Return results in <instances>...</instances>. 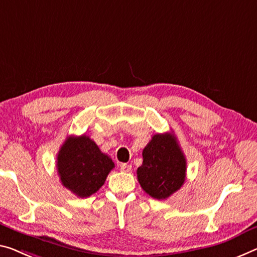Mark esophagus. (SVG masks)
Instances as JSON below:
<instances>
[{"label":"esophagus","mask_w":257,"mask_h":257,"mask_svg":"<svg viewBox=\"0 0 257 257\" xmlns=\"http://www.w3.org/2000/svg\"><path fill=\"white\" fill-rule=\"evenodd\" d=\"M132 170V165L127 163H121L120 164V171L123 172H130Z\"/></svg>","instance_id":"obj_1"}]
</instances>
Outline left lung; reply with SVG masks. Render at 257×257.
<instances>
[{"mask_svg":"<svg viewBox=\"0 0 257 257\" xmlns=\"http://www.w3.org/2000/svg\"><path fill=\"white\" fill-rule=\"evenodd\" d=\"M142 157L144 162L138 168L137 176L147 194L164 200L183 186L186 178V159L173 134L153 136Z\"/></svg>","mask_w":257,"mask_h":257,"instance_id":"1","label":"left lung"}]
</instances>
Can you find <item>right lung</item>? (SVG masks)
Listing matches in <instances>:
<instances>
[{
  "label": "right lung",
  "mask_w": 257,
  "mask_h": 257,
  "mask_svg": "<svg viewBox=\"0 0 257 257\" xmlns=\"http://www.w3.org/2000/svg\"><path fill=\"white\" fill-rule=\"evenodd\" d=\"M57 172L65 188L79 197H88L102 187L115 168L89 137H69L57 154Z\"/></svg>",
  "instance_id": "1"
}]
</instances>
